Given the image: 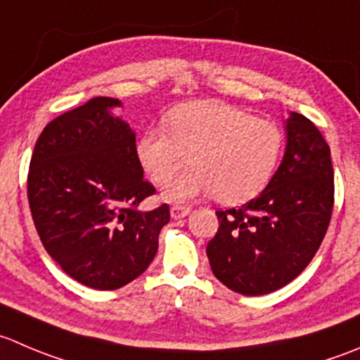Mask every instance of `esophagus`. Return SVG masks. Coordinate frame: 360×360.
Returning <instances> with one entry per match:
<instances>
[{
  "mask_svg": "<svg viewBox=\"0 0 360 360\" xmlns=\"http://www.w3.org/2000/svg\"><path fill=\"white\" fill-rule=\"evenodd\" d=\"M190 211H191L190 205L174 204L172 207H170V216H172L174 219H179V218H184V216H186Z\"/></svg>",
  "mask_w": 360,
  "mask_h": 360,
  "instance_id": "1",
  "label": "esophagus"
}]
</instances>
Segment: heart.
Segmentation results:
<instances>
[{
	"label": "heart",
	"mask_w": 360,
	"mask_h": 360,
	"mask_svg": "<svg viewBox=\"0 0 360 360\" xmlns=\"http://www.w3.org/2000/svg\"><path fill=\"white\" fill-rule=\"evenodd\" d=\"M163 123L141 135L137 158L153 183L165 184L190 155L193 167L163 190L169 200L209 193L226 205L250 200L269 183L283 148L274 121L225 102L183 103Z\"/></svg>",
	"instance_id": "1"
}]
</instances>
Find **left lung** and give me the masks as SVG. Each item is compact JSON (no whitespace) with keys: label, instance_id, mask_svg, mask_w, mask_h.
I'll use <instances>...</instances> for the list:
<instances>
[{"label":"left lung","instance_id":"left-lung-1","mask_svg":"<svg viewBox=\"0 0 360 360\" xmlns=\"http://www.w3.org/2000/svg\"><path fill=\"white\" fill-rule=\"evenodd\" d=\"M334 207L330 149L302 114L287 120V149L273 179L240 207L216 211L218 232L209 240L212 274L230 290L264 295L308 267Z\"/></svg>","mask_w":360,"mask_h":360}]
</instances>
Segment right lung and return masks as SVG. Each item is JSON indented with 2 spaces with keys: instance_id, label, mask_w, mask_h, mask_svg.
Listing matches in <instances>:
<instances>
[{
  "instance_id": "right-lung-1",
  "label": "right lung",
  "mask_w": 360,
  "mask_h": 360,
  "mask_svg": "<svg viewBox=\"0 0 360 360\" xmlns=\"http://www.w3.org/2000/svg\"><path fill=\"white\" fill-rule=\"evenodd\" d=\"M96 96L52 120L38 137L27 200L41 244L79 283L116 290L141 276L158 251L169 205L141 211L156 193L137 158L135 134Z\"/></svg>"
}]
</instances>
